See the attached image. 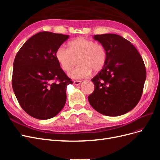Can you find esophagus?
<instances>
[{
    "label": "esophagus",
    "instance_id": "1",
    "mask_svg": "<svg viewBox=\"0 0 160 160\" xmlns=\"http://www.w3.org/2000/svg\"><path fill=\"white\" fill-rule=\"evenodd\" d=\"M81 83V81H79V80L77 81V80H76V81H73V84L75 85H79Z\"/></svg>",
    "mask_w": 160,
    "mask_h": 160
}]
</instances>
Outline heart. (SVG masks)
Returning <instances> with one entry per match:
<instances>
[{
    "label": "heart",
    "mask_w": 160,
    "mask_h": 160,
    "mask_svg": "<svg viewBox=\"0 0 160 160\" xmlns=\"http://www.w3.org/2000/svg\"><path fill=\"white\" fill-rule=\"evenodd\" d=\"M55 57L62 70L67 72L72 71L78 59L79 65L70 76L73 79H81L89 75L92 71L99 72L102 69L107 59V52L101 43L79 37L69 42L68 49L58 48Z\"/></svg>",
    "instance_id": "obj_1"
}]
</instances>
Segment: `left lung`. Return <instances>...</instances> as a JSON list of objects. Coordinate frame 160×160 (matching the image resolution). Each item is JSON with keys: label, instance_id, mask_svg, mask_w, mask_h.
I'll return each instance as SVG.
<instances>
[{"label": "left lung", "instance_id": "obj_1", "mask_svg": "<svg viewBox=\"0 0 160 160\" xmlns=\"http://www.w3.org/2000/svg\"><path fill=\"white\" fill-rule=\"evenodd\" d=\"M105 49L103 69L91 81L95 89L88 97L99 113L119 116L137 105L142 95L146 70L142 56L132 43L115 34L93 36Z\"/></svg>", "mask_w": 160, "mask_h": 160}]
</instances>
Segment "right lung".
I'll return each instance as SVG.
<instances>
[{
  "mask_svg": "<svg viewBox=\"0 0 160 160\" xmlns=\"http://www.w3.org/2000/svg\"><path fill=\"white\" fill-rule=\"evenodd\" d=\"M69 35L40 32L17 53L12 85L21 107L38 119L55 117L64 108L67 86L72 81L61 68L55 52Z\"/></svg>",
  "mask_w": 160,
  "mask_h": 160,
  "instance_id": "1",
  "label": "right lung"
}]
</instances>
